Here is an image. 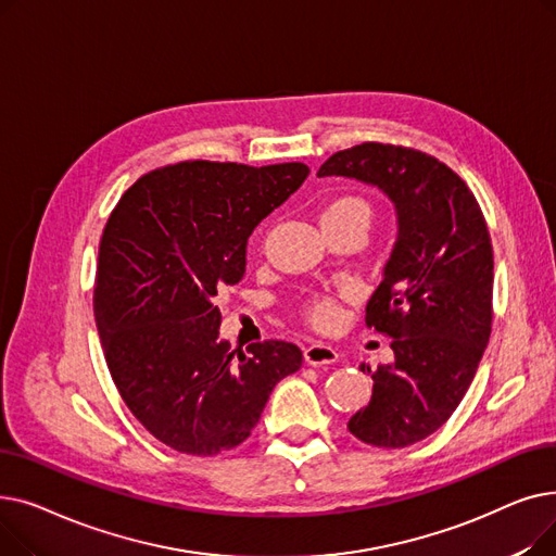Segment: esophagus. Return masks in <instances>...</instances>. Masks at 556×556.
<instances>
[{
  "mask_svg": "<svg viewBox=\"0 0 556 556\" xmlns=\"http://www.w3.org/2000/svg\"><path fill=\"white\" fill-rule=\"evenodd\" d=\"M304 361L308 365H333L338 361V352L331 344L313 342L304 349Z\"/></svg>",
  "mask_w": 556,
  "mask_h": 556,
  "instance_id": "34e87169",
  "label": "esophagus"
}]
</instances>
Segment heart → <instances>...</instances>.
<instances>
[{
    "instance_id": "1",
    "label": "heart",
    "mask_w": 556,
    "mask_h": 556,
    "mask_svg": "<svg viewBox=\"0 0 556 556\" xmlns=\"http://www.w3.org/2000/svg\"><path fill=\"white\" fill-rule=\"evenodd\" d=\"M325 220H358L365 227H369L371 207L367 200L358 195H340L333 202H329V207L323 212V223ZM304 317L308 319L311 327L319 331H331L340 325L342 306L331 295H315L304 302Z\"/></svg>"
}]
</instances>
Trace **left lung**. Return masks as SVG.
Segmentation results:
<instances>
[{
    "label": "left lung",
    "mask_w": 556,
    "mask_h": 556,
    "mask_svg": "<svg viewBox=\"0 0 556 556\" xmlns=\"http://www.w3.org/2000/svg\"><path fill=\"white\" fill-rule=\"evenodd\" d=\"M319 178L344 175L383 189L399 239L367 304L369 329L392 338L394 363L371 371V401L349 432L403 448L442 428L469 390L493 319V248L473 191L437 157L365 141L333 153Z\"/></svg>",
    "instance_id": "left-lung-1"
}]
</instances>
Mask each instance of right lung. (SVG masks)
Wrapping results in <instances>:
<instances>
[{
  "mask_svg": "<svg viewBox=\"0 0 556 556\" xmlns=\"http://www.w3.org/2000/svg\"><path fill=\"white\" fill-rule=\"evenodd\" d=\"M302 162H178L149 170L99 243L94 317L112 381L155 440L187 455L245 442L273 388L302 367L293 342L237 354L218 338V290L245 275L252 229L295 193Z\"/></svg>",
  "mask_w": 556,
  "mask_h": 556,
  "instance_id": "1",
  "label": "right lung"
}]
</instances>
